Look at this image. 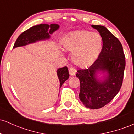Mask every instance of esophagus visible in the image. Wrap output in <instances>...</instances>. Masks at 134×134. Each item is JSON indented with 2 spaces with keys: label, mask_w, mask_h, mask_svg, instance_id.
Listing matches in <instances>:
<instances>
[{
  "label": "esophagus",
  "mask_w": 134,
  "mask_h": 134,
  "mask_svg": "<svg viewBox=\"0 0 134 134\" xmlns=\"http://www.w3.org/2000/svg\"><path fill=\"white\" fill-rule=\"evenodd\" d=\"M69 74L70 75V76H74L75 74H76V70L75 69L74 67H70L69 69Z\"/></svg>",
  "instance_id": "esophagus-1"
}]
</instances>
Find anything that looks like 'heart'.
I'll return each mask as SVG.
<instances>
[{"mask_svg": "<svg viewBox=\"0 0 134 134\" xmlns=\"http://www.w3.org/2000/svg\"><path fill=\"white\" fill-rule=\"evenodd\" d=\"M66 50L74 52L72 60L77 65L87 67L96 60L103 47L100 33L77 30L67 35L63 41Z\"/></svg>", "mask_w": 134, "mask_h": 134, "instance_id": "1", "label": "heart"}]
</instances>
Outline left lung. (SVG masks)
<instances>
[{"instance_id":"left-lung-1","label":"left lung","mask_w":134,"mask_h":134,"mask_svg":"<svg viewBox=\"0 0 134 134\" xmlns=\"http://www.w3.org/2000/svg\"><path fill=\"white\" fill-rule=\"evenodd\" d=\"M91 26L102 36V50L88 69H79L76 76L80 81V100L86 107L98 109L110 103L120 90L125 57L120 41L107 27L100 25ZM100 71L107 74L102 81L96 77Z\"/></svg>"}]
</instances>
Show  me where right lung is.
Wrapping results in <instances>:
<instances>
[{"label": "right lung", "mask_w": 134, "mask_h": 134, "mask_svg": "<svg viewBox=\"0 0 134 134\" xmlns=\"http://www.w3.org/2000/svg\"><path fill=\"white\" fill-rule=\"evenodd\" d=\"M59 28L57 24H41L34 26L24 31L17 38L13 48L25 46L36 41L48 40L50 38V35L54 33ZM57 76L60 81V87L69 77L68 68L67 67L58 69L57 70Z\"/></svg>", "instance_id": "1"}]
</instances>
